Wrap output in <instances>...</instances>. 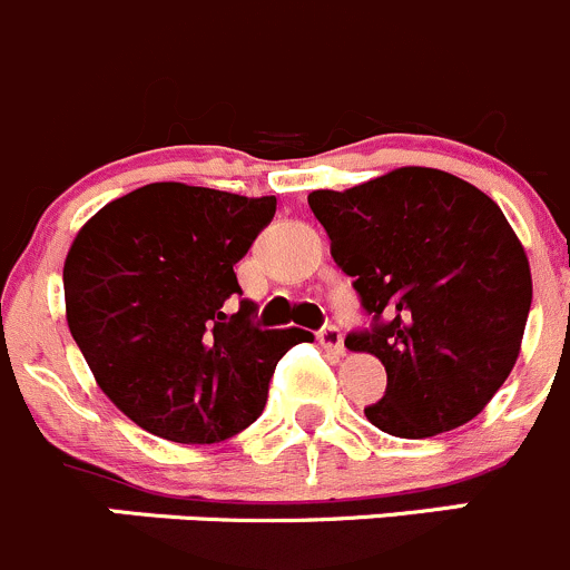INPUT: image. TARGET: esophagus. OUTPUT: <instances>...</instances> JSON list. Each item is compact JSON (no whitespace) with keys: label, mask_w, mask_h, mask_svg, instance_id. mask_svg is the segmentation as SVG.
Instances as JSON below:
<instances>
[{"label":"esophagus","mask_w":570,"mask_h":570,"mask_svg":"<svg viewBox=\"0 0 570 570\" xmlns=\"http://www.w3.org/2000/svg\"><path fill=\"white\" fill-rule=\"evenodd\" d=\"M318 343L324 348H330L332 354H343V352H346V346H343V332H341V326H335V324L321 326V330H318Z\"/></svg>","instance_id":"obj_1"}]
</instances>
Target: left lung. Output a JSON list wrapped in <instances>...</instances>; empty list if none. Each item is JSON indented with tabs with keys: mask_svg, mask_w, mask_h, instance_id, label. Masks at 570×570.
<instances>
[{
	"mask_svg": "<svg viewBox=\"0 0 570 570\" xmlns=\"http://www.w3.org/2000/svg\"><path fill=\"white\" fill-rule=\"evenodd\" d=\"M307 202L371 318L346 346L387 371L365 419L413 441L469 424L510 376L532 307L527 252L501 207L421 166Z\"/></svg>",
	"mask_w": 570,
	"mask_h": 570,
	"instance_id": "8db88e82",
	"label": "left lung"
}]
</instances>
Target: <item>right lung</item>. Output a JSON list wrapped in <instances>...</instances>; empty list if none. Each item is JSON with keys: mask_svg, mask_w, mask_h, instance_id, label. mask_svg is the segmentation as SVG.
<instances>
[{"mask_svg": "<svg viewBox=\"0 0 570 570\" xmlns=\"http://www.w3.org/2000/svg\"><path fill=\"white\" fill-rule=\"evenodd\" d=\"M274 196L151 183L80 229L63 266L66 321L96 382L140 430L218 443L255 424L279 357L304 330H263L235 263ZM239 307L232 313L234 298Z\"/></svg>", "mask_w": 570, "mask_h": 570, "instance_id": "1", "label": "right lung"}]
</instances>
